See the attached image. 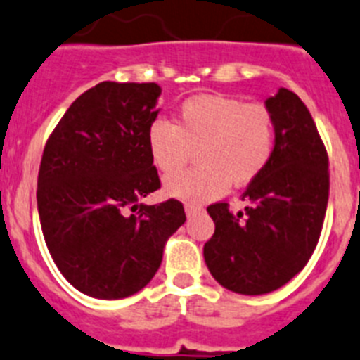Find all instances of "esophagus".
Returning <instances> with one entry per match:
<instances>
[{
	"instance_id": "obj_1",
	"label": "esophagus",
	"mask_w": 360,
	"mask_h": 360,
	"mask_svg": "<svg viewBox=\"0 0 360 360\" xmlns=\"http://www.w3.org/2000/svg\"><path fill=\"white\" fill-rule=\"evenodd\" d=\"M202 211H204V207H202L200 204H186V213H187V217H193V214L202 213Z\"/></svg>"
}]
</instances>
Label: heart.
<instances>
[{"mask_svg": "<svg viewBox=\"0 0 360 360\" xmlns=\"http://www.w3.org/2000/svg\"><path fill=\"white\" fill-rule=\"evenodd\" d=\"M147 147L160 173L172 174L199 149L198 168L169 176L165 191L186 202L213 200L229 182L244 187L259 178L275 155L276 122L264 103L227 94H196L178 105L174 124L155 120Z\"/></svg>", "mask_w": 360, "mask_h": 360, "instance_id": "b5f03b06", "label": "heart"}]
</instances>
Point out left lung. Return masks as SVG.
<instances>
[{"label":"left lung","mask_w":360,"mask_h":360,"mask_svg":"<svg viewBox=\"0 0 360 360\" xmlns=\"http://www.w3.org/2000/svg\"><path fill=\"white\" fill-rule=\"evenodd\" d=\"M266 107L276 122L275 155L242 195L245 210L233 213L227 202L207 207L214 233L204 245L205 264L218 284L242 295L275 291L302 271L330 196L326 146L308 107L288 89Z\"/></svg>","instance_id":"obj_1"}]
</instances>
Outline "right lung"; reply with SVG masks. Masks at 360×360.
Returning <instances> with one entry per match:
<instances>
[{"mask_svg":"<svg viewBox=\"0 0 360 360\" xmlns=\"http://www.w3.org/2000/svg\"><path fill=\"white\" fill-rule=\"evenodd\" d=\"M162 89L101 82L72 101L43 149L38 213L52 260L94 299H125L158 271L186 222L180 200L138 204L160 189L147 147Z\"/></svg>","mask_w":360,"mask_h":360,"instance_id":"right-lung-1","label":"right lung"}]
</instances>
